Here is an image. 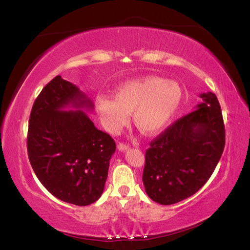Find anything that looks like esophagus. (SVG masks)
Instances as JSON below:
<instances>
[{
    "mask_svg": "<svg viewBox=\"0 0 250 250\" xmlns=\"http://www.w3.org/2000/svg\"><path fill=\"white\" fill-rule=\"evenodd\" d=\"M117 147H118V149L120 150V151H125V150L129 149V145L125 144V143H119Z\"/></svg>",
    "mask_w": 250,
    "mask_h": 250,
    "instance_id": "esophagus-1",
    "label": "esophagus"
}]
</instances>
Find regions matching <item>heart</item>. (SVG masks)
Masks as SVG:
<instances>
[{
	"mask_svg": "<svg viewBox=\"0 0 250 250\" xmlns=\"http://www.w3.org/2000/svg\"><path fill=\"white\" fill-rule=\"evenodd\" d=\"M182 101V89L175 81L159 77L131 80L114 89V98L100 95L96 109L105 129L116 133L133 114L137 129L144 134H155L175 116Z\"/></svg>",
	"mask_w": 250,
	"mask_h": 250,
	"instance_id": "heart-1",
	"label": "heart"
}]
</instances>
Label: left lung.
Returning <instances> with one entry per match:
<instances>
[{"label":"left lung","instance_id":"8db88e82","mask_svg":"<svg viewBox=\"0 0 250 250\" xmlns=\"http://www.w3.org/2000/svg\"><path fill=\"white\" fill-rule=\"evenodd\" d=\"M193 112L173 123L150 143L143 182L160 205H173L198 191L215 169L225 148V125L215 94L199 96Z\"/></svg>","mask_w":250,"mask_h":250}]
</instances>
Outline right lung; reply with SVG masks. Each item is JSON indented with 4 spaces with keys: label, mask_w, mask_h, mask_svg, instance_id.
Returning <instances> with one entry per match:
<instances>
[{
    "label": "right lung",
    "mask_w": 250,
    "mask_h": 250,
    "mask_svg": "<svg viewBox=\"0 0 250 250\" xmlns=\"http://www.w3.org/2000/svg\"><path fill=\"white\" fill-rule=\"evenodd\" d=\"M68 106L77 111H63ZM94 104L78 86L57 75L40 92L28 121L27 153L39 181L62 201L88 206L103 193L114 139L83 111Z\"/></svg>",
    "instance_id": "obj_1"
}]
</instances>
